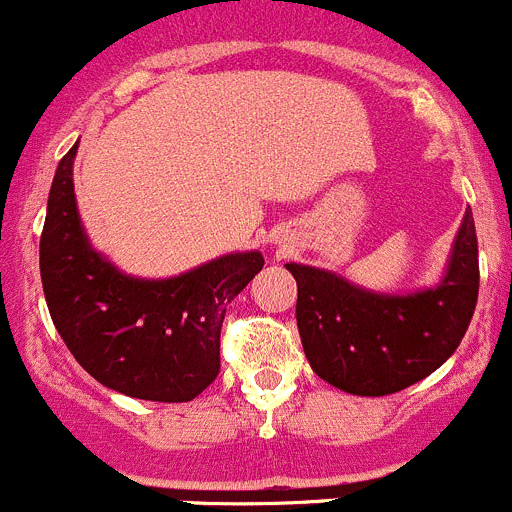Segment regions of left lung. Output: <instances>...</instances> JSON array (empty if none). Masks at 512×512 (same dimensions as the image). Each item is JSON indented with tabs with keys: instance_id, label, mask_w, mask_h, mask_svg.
<instances>
[{
	"instance_id": "1",
	"label": "left lung",
	"mask_w": 512,
	"mask_h": 512,
	"mask_svg": "<svg viewBox=\"0 0 512 512\" xmlns=\"http://www.w3.org/2000/svg\"><path fill=\"white\" fill-rule=\"evenodd\" d=\"M297 280V330L315 375L380 398L438 370L463 340L478 302V237L470 207L438 285L375 292L332 270L287 262Z\"/></svg>"
}]
</instances>
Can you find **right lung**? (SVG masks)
<instances>
[{
    "label": "right lung",
    "instance_id": "add662e5",
    "mask_svg": "<svg viewBox=\"0 0 512 512\" xmlns=\"http://www.w3.org/2000/svg\"><path fill=\"white\" fill-rule=\"evenodd\" d=\"M79 142L59 160L39 270L49 315L74 360L104 388L187 403L220 372L227 305L262 270L257 250L230 252L165 280L127 275L89 242L74 197Z\"/></svg>",
    "mask_w": 512,
    "mask_h": 512
}]
</instances>
